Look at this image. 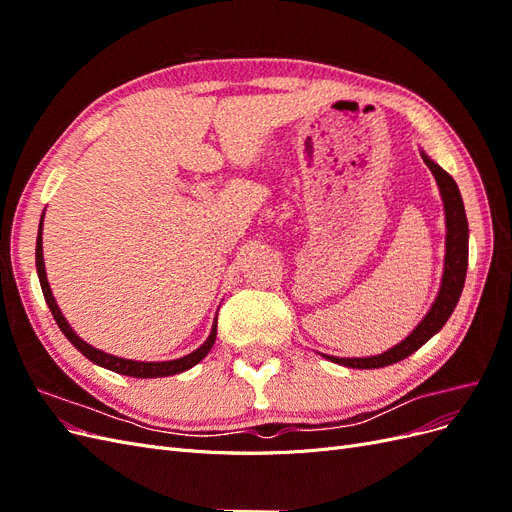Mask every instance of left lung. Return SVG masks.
Returning <instances> with one entry per match:
<instances>
[{
  "label": "left lung",
  "mask_w": 512,
  "mask_h": 512,
  "mask_svg": "<svg viewBox=\"0 0 512 512\" xmlns=\"http://www.w3.org/2000/svg\"><path fill=\"white\" fill-rule=\"evenodd\" d=\"M425 164L429 166L431 175L436 177V183L440 188V196L444 203V220H446V254H444V271H442V282L436 301L431 303L429 312L425 318L416 324L414 331L401 339V342L393 348H389L382 354L376 356H359V359H342V356H329L320 354L324 359L352 367V369H378L404 361L406 356L414 354L423 344L436 335L446 320L451 318L455 305L459 303L463 282H466V271H468V218L466 209H463V200L459 194V188L455 179L446 173V170L433 162L425 151H421Z\"/></svg>",
  "instance_id": "8db88e82"
}]
</instances>
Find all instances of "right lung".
Segmentation results:
<instances>
[{"label":"right lung","instance_id":"obj_1","mask_svg":"<svg viewBox=\"0 0 512 512\" xmlns=\"http://www.w3.org/2000/svg\"><path fill=\"white\" fill-rule=\"evenodd\" d=\"M42 226H44V213H42V218H40L38 239H36V269H38V280H40V286H42L44 301H46V305H49L51 314H53V318L57 322V327L61 329V333H64L70 339V344L76 350H79L83 356H87L91 363H96V365H100L104 369H111V371H115V374L130 376V378H166V376L181 374V371H185V369H192L196 363L203 361L205 356L209 354V350L215 344V335H218V316L213 318L211 333L205 339V344L200 346V348H196L194 352L181 356V359H173V361H132V359H121V356L102 352V350L94 348L91 344L83 342V339L76 335V331L70 327V322L66 320V316L61 314V309H59V305H57V301L53 297V292H51L49 280H46L44 256H42Z\"/></svg>","mask_w":512,"mask_h":512}]
</instances>
